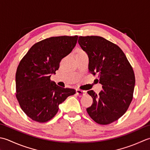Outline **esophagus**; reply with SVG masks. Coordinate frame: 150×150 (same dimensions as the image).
Segmentation results:
<instances>
[{
	"label": "esophagus",
	"mask_w": 150,
	"mask_h": 150,
	"mask_svg": "<svg viewBox=\"0 0 150 150\" xmlns=\"http://www.w3.org/2000/svg\"><path fill=\"white\" fill-rule=\"evenodd\" d=\"M76 94H77L78 96H79V97H81V96H84V95H85V94H86V91L78 89V90H76Z\"/></svg>",
	"instance_id": "34e87169"
}]
</instances>
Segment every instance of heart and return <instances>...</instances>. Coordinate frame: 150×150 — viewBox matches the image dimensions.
Wrapping results in <instances>:
<instances>
[{
	"instance_id": "heart-1",
	"label": "heart",
	"mask_w": 150,
	"mask_h": 150,
	"mask_svg": "<svg viewBox=\"0 0 150 150\" xmlns=\"http://www.w3.org/2000/svg\"><path fill=\"white\" fill-rule=\"evenodd\" d=\"M82 52H83V51H80V52H79L78 53H82Z\"/></svg>"
}]
</instances>
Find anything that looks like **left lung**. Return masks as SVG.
Wrapping results in <instances>:
<instances>
[{
  "instance_id": "1",
  "label": "left lung",
  "mask_w": 150,
  "mask_h": 150,
  "mask_svg": "<svg viewBox=\"0 0 150 150\" xmlns=\"http://www.w3.org/2000/svg\"><path fill=\"white\" fill-rule=\"evenodd\" d=\"M78 43L88 55L89 72L96 75L102 85L98 94L87 91L93 102L87 111L96 123L109 124L126 112L133 100V68L121 48L102 37L80 36Z\"/></svg>"
}]
</instances>
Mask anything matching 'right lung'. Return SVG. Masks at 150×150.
<instances>
[{
    "label": "right lung",
    "instance_id": "add662e5",
    "mask_svg": "<svg viewBox=\"0 0 150 150\" xmlns=\"http://www.w3.org/2000/svg\"><path fill=\"white\" fill-rule=\"evenodd\" d=\"M78 35L52 37L33 45L18 65L16 97L28 117L43 123L51 120L59 105L76 93L74 88L58 86L50 80L63 57L75 47Z\"/></svg>",
    "mask_w": 150,
    "mask_h": 150
}]
</instances>
